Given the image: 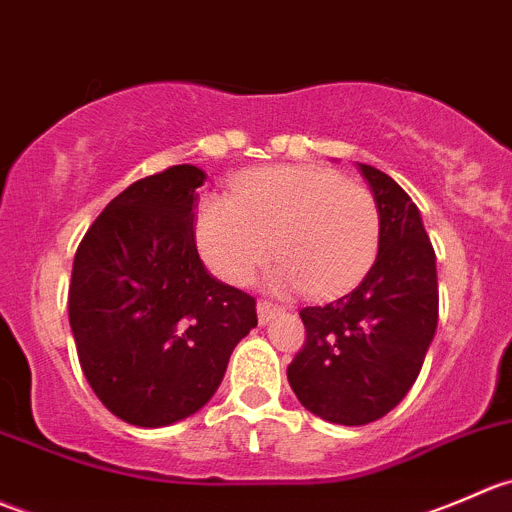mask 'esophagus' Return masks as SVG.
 Returning a JSON list of instances; mask_svg holds the SVG:
<instances>
[{"label": "esophagus", "instance_id": "esophagus-1", "mask_svg": "<svg viewBox=\"0 0 512 512\" xmlns=\"http://www.w3.org/2000/svg\"><path fill=\"white\" fill-rule=\"evenodd\" d=\"M256 313H258V323H268L273 316H276V313H281V308L273 306V303L261 301V303H258V306H256Z\"/></svg>", "mask_w": 512, "mask_h": 512}]
</instances>
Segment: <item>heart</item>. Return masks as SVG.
I'll list each match as a JSON object with an SVG mask.
<instances>
[{
  "instance_id": "heart-1",
  "label": "heart",
  "mask_w": 512,
  "mask_h": 512,
  "mask_svg": "<svg viewBox=\"0 0 512 512\" xmlns=\"http://www.w3.org/2000/svg\"><path fill=\"white\" fill-rule=\"evenodd\" d=\"M371 191L323 166H278L236 181L231 199L211 196L196 214V246L211 271L246 283L271 256L276 283L313 298L348 291L378 251Z\"/></svg>"
}]
</instances>
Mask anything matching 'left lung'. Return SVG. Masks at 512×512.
<instances>
[{
	"mask_svg": "<svg viewBox=\"0 0 512 512\" xmlns=\"http://www.w3.org/2000/svg\"><path fill=\"white\" fill-rule=\"evenodd\" d=\"M378 206V256L351 293L301 308L306 341L288 383L306 411L366 426L416 383L438 326L435 251L411 196L376 166L358 164Z\"/></svg>",
	"mask_w": 512,
	"mask_h": 512,
	"instance_id": "1",
	"label": "left lung"
}]
</instances>
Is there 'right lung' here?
<instances>
[{
    "label": "right lung",
    "mask_w": 512,
    "mask_h": 512,
    "mask_svg": "<svg viewBox=\"0 0 512 512\" xmlns=\"http://www.w3.org/2000/svg\"><path fill=\"white\" fill-rule=\"evenodd\" d=\"M199 166L134 181L74 256L69 323L91 391L121 421L161 428L211 401L256 301L206 271L194 239Z\"/></svg>",
    "instance_id": "1"
}]
</instances>
